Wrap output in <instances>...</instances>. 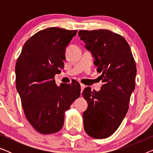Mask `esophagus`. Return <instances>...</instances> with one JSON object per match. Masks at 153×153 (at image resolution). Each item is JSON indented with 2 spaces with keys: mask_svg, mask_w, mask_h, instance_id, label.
<instances>
[{
  "mask_svg": "<svg viewBox=\"0 0 153 153\" xmlns=\"http://www.w3.org/2000/svg\"><path fill=\"white\" fill-rule=\"evenodd\" d=\"M85 85H83V84H82V83H81V91H83V90L85 88Z\"/></svg>",
  "mask_w": 153,
  "mask_h": 153,
  "instance_id": "1",
  "label": "esophagus"
}]
</instances>
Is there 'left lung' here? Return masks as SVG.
I'll use <instances>...</instances> for the list:
<instances>
[{
	"label": "left lung",
	"mask_w": 153,
	"mask_h": 153,
	"mask_svg": "<svg viewBox=\"0 0 153 153\" xmlns=\"http://www.w3.org/2000/svg\"><path fill=\"white\" fill-rule=\"evenodd\" d=\"M80 39L94 58L103 83L100 91L86 87L81 95L88 104L83 126L95 139H105L118 128L135 88L137 68L130 47L121 35L108 30H79Z\"/></svg>",
	"instance_id": "obj_1"
}]
</instances>
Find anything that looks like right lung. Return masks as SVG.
I'll return each instance as SVG.
<instances>
[{
    "label": "right lung",
    "mask_w": 153,
    "mask_h": 153,
    "mask_svg": "<svg viewBox=\"0 0 153 153\" xmlns=\"http://www.w3.org/2000/svg\"><path fill=\"white\" fill-rule=\"evenodd\" d=\"M77 30L49 28L24 44L15 66L16 86L25 116L35 130L56 133L64 124L65 112L80 96V84H56L64 68L65 51Z\"/></svg>",
    "instance_id": "right-lung-1"
}]
</instances>
